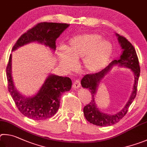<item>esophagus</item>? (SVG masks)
Wrapping results in <instances>:
<instances>
[{
	"label": "esophagus",
	"instance_id": "34e87169",
	"mask_svg": "<svg viewBox=\"0 0 147 147\" xmlns=\"http://www.w3.org/2000/svg\"><path fill=\"white\" fill-rule=\"evenodd\" d=\"M81 87V83L79 80H76L73 83V88L74 89H78Z\"/></svg>",
	"mask_w": 147,
	"mask_h": 147
}]
</instances>
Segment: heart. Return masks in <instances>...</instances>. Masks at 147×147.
Segmentation results:
<instances>
[{"label":"heart","mask_w":147,"mask_h":147,"mask_svg":"<svg viewBox=\"0 0 147 147\" xmlns=\"http://www.w3.org/2000/svg\"><path fill=\"white\" fill-rule=\"evenodd\" d=\"M112 51L113 46L109 40L101 38L97 33H84L70 38L65 48L59 50L58 58L68 68L74 66V60L81 59L84 71L96 73L107 66Z\"/></svg>","instance_id":"b5f03b06"}]
</instances>
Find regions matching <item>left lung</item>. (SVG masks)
Here are the masks:
<instances>
[{"label": "left lung", "instance_id": "left-lung-1", "mask_svg": "<svg viewBox=\"0 0 147 147\" xmlns=\"http://www.w3.org/2000/svg\"><path fill=\"white\" fill-rule=\"evenodd\" d=\"M115 35L117 36L118 42L122 49V54L120 56V59L119 60L113 61L109 64V66L98 73L87 74L84 76L81 81L83 88H88V90L90 92L92 97L91 102L83 109L84 117L90 123L100 127H106V126L114 125L119 122L126 115L128 108L136 96L138 80L140 75V68L138 58L134 46L129 41H128L127 38L117 33H115ZM115 65L125 67L130 69L134 74L135 83L130 99L124 108L115 114L109 115L101 111L98 109L95 103L94 97L99 83Z\"/></svg>", "mask_w": 147, "mask_h": 147}]
</instances>
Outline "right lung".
Masks as SVG:
<instances>
[{
    "label": "right lung",
    "mask_w": 147,
    "mask_h": 147,
    "mask_svg": "<svg viewBox=\"0 0 147 147\" xmlns=\"http://www.w3.org/2000/svg\"><path fill=\"white\" fill-rule=\"evenodd\" d=\"M69 26L63 23H39L18 39L12 51L28 44L37 42L55 51L57 38ZM11 57V54L6 68V75L8 90L18 109L25 116L34 120H44L53 116L60 107L61 95L69 91L71 88L70 78L50 74L35 95L31 96L22 95L16 88L13 80Z\"/></svg>",
    "instance_id": "add662e5"
}]
</instances>
